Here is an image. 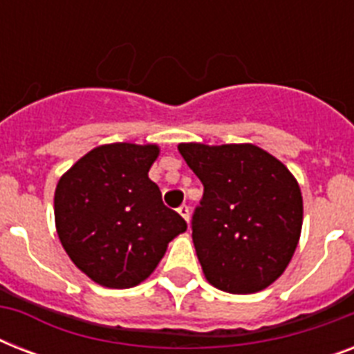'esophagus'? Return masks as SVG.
<instances>
[{
	"label": "esophagus",
	"instance_id": "esophagus-1",
	"mask_svg": "<svg viewBox=\"0 0 354 354\" xmlns=\"http://www.w3.org/2000/svg\"><path fill=\"white\" fill-rule=\"evenodd\" d=\"M178 213L183 216V221L189 222V216H191V213H189L187 205H180V207H178Z\"/></svg>",
	"mask_w": 354,
	"mask_h": 354
}]
</instances>
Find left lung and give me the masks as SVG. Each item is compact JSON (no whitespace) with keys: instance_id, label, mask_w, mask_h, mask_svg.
Here are the masks:
<instances>
[{"instance_id":"1","label":"left lung","mask_w":354,"mask_h":354,"mask_svg":"<svg viewBox=\"0 0 354 354\" xmlns=\"http://www.w3.org/2000/svg\"><path fill=\"white\" fill-rule=\"evenodd\" d=\"M178 150L204 185L193 242L205 279L230 294L264 290L285 272L301 235L296 178L252 143H180Z\"/></svg>"}]
</instances>
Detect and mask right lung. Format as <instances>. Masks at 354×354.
Listing matches in <instances>:
<instances>
[{"instance_id":"1","label":"right lung","mask_w":354,"mask_h":354,"mask_svg":"<svg viewBox=\"0 0 354 354\" xmlns=\"http://www.w3.org/2000/svg\"><path fill=\"white\" fill-rule=\"evenodd\" d=\"M158 156V145H101L58 180V239L75 266L99 285H139L160 264L167 244L187 230L149 178Z\"/></svg>"}]
</instances>
